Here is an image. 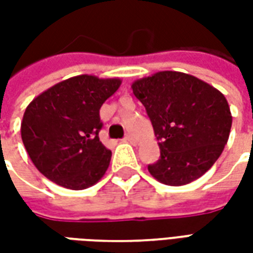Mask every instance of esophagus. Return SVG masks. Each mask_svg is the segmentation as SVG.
Masks as SVG:
<instances>
[{
    "label": "esophagus",
    "mask_w": 253,
    "mask_h": 253,
    "mask_svg": "<svg viewBox=\"0 0 253 253\" xmlns=\"http://www.w3.org/2000/svg\"><path fill=\"white\" fill-rule=\"evenodd\" d=\"M125 141L126 142H130V143H135V139L132 138V135H130V134H127L126 137H125Z\"/></svg>",
    "instance_id": "34e87169"
}]
</instances>
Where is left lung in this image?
<instances>
[{"mask_svg": "<svg viewBox=\"0 0 253 253\" xmlns=\"http://www.w3.org/2000/svg\"><path fill=\"white\" fill-rule=\"evenodd\" d=\"M131 89L159 139L160 159L148 167L150 175L167 186H184L205 175L232 127L225 96L199 78L170 70L139 78Z\"/></svg>", "mask_w": 253, "mask_h": 253, "instance_id": "1", "label": "left lung"}]
</instances>
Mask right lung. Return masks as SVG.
<instances>
[{"instance_id":"1","label":"right lung","mask_w":253,"mask_h":253,"mask_svg":"<svg viewBox=\"0 0 253 253\" xmlns=\"http://www.w3.org/2000/svg\"><path fill=\"white\" fill-rule=\"evenodd\" d=\"M121 84V78L81 74L31 101L21 122V139L42 175L69 190H85L104 176L111 150L99 139V112Z\"/></svg>"}]
</instances>
